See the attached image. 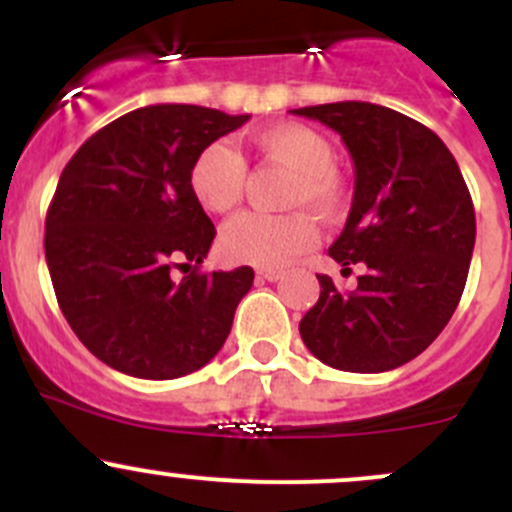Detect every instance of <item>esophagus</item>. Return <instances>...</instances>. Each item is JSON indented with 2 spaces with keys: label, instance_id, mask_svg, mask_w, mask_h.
Here are the masks:
<instances>
[{
  "label": "esophagus",
  "instance_id": "34e87169",
  "mask_svg": "<svg viewBox=\"0 0 512 512\" xmlns=\"http://www.w3.org/2000/svg\"><path fill=\"white\" fill-rule=\"evenodd\" d=\"M285 277L282 270H257V280L260 282H280Z\"/></svg>",
  "mask_w": 512,
  "mask_h": 512
}]
</instances>
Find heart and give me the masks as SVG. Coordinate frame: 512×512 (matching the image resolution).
<instances>
[{"mask_svg":"<svg viewBox=\"0 0 512 512\" xmlns=\"http://www.w3.org/2000/svg\"><path fill=\"white\" fill-rule=\"evenodd\" d=\"M255 143L267 158L292 170V180L282 193V208L312 213L322 223H337L347 213V183L334 168L337 153L324 133L304 123H280L257 133ZM188 185L208 213H230L245 195V158L232 143H208L190 165ZM304 213L237 215L220 232V252L235 265H287L317 240L314 225Z\"/></svg>","mask_w":512,"mask_h":512,"instance_id":"heart-1","label":"heart"}]
</instances>
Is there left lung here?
Here are the masks:
<instances>
[{
    "mask_svg": "<svg viewBox=\"0 0 512 512\" xmlns=\"http://www.w3.org/2000/svg\"><path fill=\"white\" fill-rule=\"evenodd\" d=\"M342 136L354 203L329 257L364 272L339 292L317 275V304L299 322L327 366L379 374L416 359L461 302L476 245V210L446 143L414 118L366 101L294 108Z\"/></svg>",
    "mask_w": 512,
    "mask_h": 512,
    "instance_id": "8db88e82",
    "label": "left lung"
}]
</instances>
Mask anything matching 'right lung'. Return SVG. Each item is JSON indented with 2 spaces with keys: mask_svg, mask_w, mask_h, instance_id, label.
I'll use <instances>...</instances> for the list:
<instances>
[{
  "mask_svg": "<svg viewBox=\"0 0 512 512\" xmlns=\"http://www.w3.org/2000/svg\"><path fill=\"white\" fill-rule=\"evenodd\" d=\"M250 116L190 103L136 108L66 163L46 213L56 302L86 349L136 379H178L223 349L255 272H200L215 240L190 165ZM178 261L193 266L172 280Z\"/></svg>",
  "mask_w": 512,
  "mask_h": 512,
  "instance_id": "1",
  "label": "right lung"
}]
</instances>
